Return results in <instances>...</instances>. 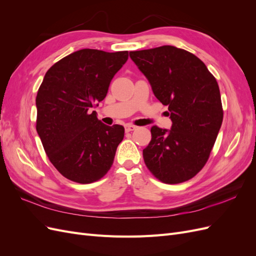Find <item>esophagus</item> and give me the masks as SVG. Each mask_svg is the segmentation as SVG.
Returning a JSON list of instances; mask_svg holds the SVG:
<instances>
[{
	"instance_id": "1",
	"label": "esophagus",
	"mask_w": 256,
	"mask_h": 256,
	"mask_svg": "<svg viewBox=\"0 0 256 256\" xmlns=\"http://www.w3.org/2000/svg\"><path fill=\"white\" fill-rule=\"evenodd\" d=\"M136 127L134 126V125H126V126H125L126 132H130V131H134V130H136Z\"/></svg>"
}]
</instances>
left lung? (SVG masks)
Returning a JSON list of instances; mask_svg holds the SVG:
<instances>
[{"label": "left lung", "mask_w": 256, "mask_h": 256, "mask_svg": "<svg viewBox=\"0 0 256 256\" xmlns=\"http://www.w3.org/2000/svg\"><path fill=\"white\" fill-rule=\"evenodd\" d=\"M129 56L168 106L171 130L152 126L143 150L150 173L164 184H180L204 168L223 120L218 82L206 65L174 46L131 51Z\"/></svg>", "instance_id": "1"}]
</instances>
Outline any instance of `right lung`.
<instances>
[{
	"label": "right lung",
	"instance_id": "add662e5",
	"mask_svg": "<svg viewBox=\"0 0 256 256\" xmlns=\"http://www.w3.org/2000/svg\"><path fill=\"white\" fill-rule=\"evenodd\" d=\"M127 60L128 51L82 49L44 74L36 97V130L51 164L69 180L97 182L113 164L125 129L104 125L92 108L104 99Z\"/></svg>",
	"mask_w": 256,
	"mask_h": 256
}]
</instances>
